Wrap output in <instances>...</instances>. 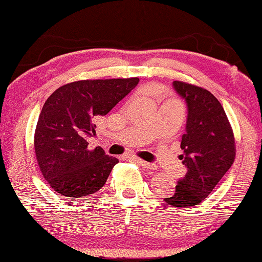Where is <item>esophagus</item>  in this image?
Wrapping results in <instances>:
<instances>
[{"label":"esophagus","mask_w":262,"mask_h":262,"mask_svg":"<svg viewBox=\"0 0 262 262\" xmlns=\"http://www.w3.org/2000/svg\"><path fill=\"white\" fill-rule=\"evenodd\" d=\"M136 162L139 163L141 166H143L144 168H147V170H150V171H152V170H156V168H157V166L155 165V164H152V163H148V162L141 161V159H136Z\"/></svg>","instance_id":"obj_1"}]
</instances>
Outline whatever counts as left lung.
Listing matches in <instances>:
<instances>
[{"instance_id": "1", "label": "left lung", "mask_w": 262, "mask_h": 262, "mask_svg": "<svg viewBox=\"0 0 262 262\" xmlns=\"http://www.w3.org/2000/svg\"><path fill=\"white\" fill-rule=\"evenodd\" d=\"M173 89L187 105L186 133L180 143L184 154L179 157L187 172L178 180L174 194L164 201L189 208L206 200L229 171L236 144L223 106L211 92L180 81L173 82Z\"/></svg>"}]
</instances>
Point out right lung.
<instances>
[{"label": "right lung", "instance_id": "1", "mask_svg": "<svg viewBox=\"0 0 262 262\" xmlns=\"http://www.w3.org/2000/svg\"><path fill=\"white\" fill-rule=\"evenodd\" d=\"M140 79H84L64 84L48 97L34 133L39 168L51 187L83 199L103 187L119 159L101 148L88 149L95 122L125 98Z\"/></svg>", "mask_w": 262, "mask_h": 262}]
</instances>
